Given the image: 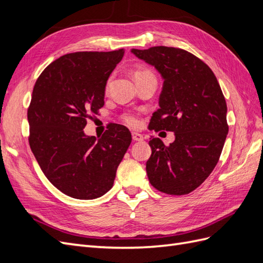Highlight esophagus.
<instances>
[{"label": "esophagus", "instance_id": "1", "mask_svg": "<svg viewBox=\"0 0 263 263\" xmlns=\"http://www.w3.org/2000/svg\"><path fill=\"white\" fill-rule=\"evenodd\" d=\"M132 137L134 141H142L144 140V136H142L141 134L138 133H132Z\"/></svg>", "mask_w": 263, "mask_h": 263}]
</instances>
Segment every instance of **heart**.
Instances as JSON below:
<instances>
[{"label":"heart","instance_id":"1","mask_svg":"<svg viewBox=\"0 0 263 263\" xmlns=\"http://www.w3.org/2000/svg\"><path fill=\"white\" fill-rule=\"evenodd\" d=\"M147 77H155L153 71L148 68H139L135 71V79H136V80H139V79L147 78ZM110 82H112V78H109L106 82V85H105L106 91H108V89H109ZM122 118L127 125H129L132 127H137L139 125V117L134 113H125V114H123Z\"/></svg>","mask_w":263,"mask_h":263}]
</instances>
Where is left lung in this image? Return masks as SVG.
Instances as JSON below:
<instances>
[{
  "label": "left lung",
  "mask_w": 263,
  "mask_h": 263,
  "mask_svg": "<svg viewBox=\"0 0 263 263\" xmlns=\"http://www.w3.org/2000/svg\"><path fill=\"white\" fill-rule=\"evenodd\" d=\"M163 78L159 109L151 116V130L173 132L165 146L149 141L146 163L150 184L162 193L184 195L209 178L216 166L228 134L227 105L212 69L196 55L174 47L132 49Z\"/></svg>",
  "instance_id": "1"
}]
</instances>
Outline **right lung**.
I'll list each match as a JSON object with an SVG mask.
<instances>
[{
    "mask_svg": "<svg viewBox=\"0 0 263 263\" xmlns=\"http://www.w3.org/2000/svg\"><path fill=\"white\" fill-rule=\"evenodd\" d=\"M124 52L67 53L35 83L27 109L29 146L46 178L71 197L92 200L112 189L132 142L130 132L119 124H109L99 139L83 133L104 105L106 81Z\"/></svg>",
    "mask_w": 263,
    "mask_h": 263,
    "instance_id": "1",
    "label": "right lung"
}]
</instances>
